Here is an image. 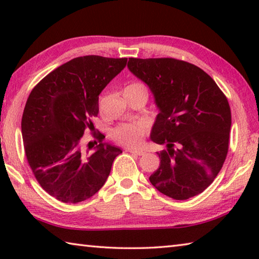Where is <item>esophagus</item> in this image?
I'll list each match as a JSON object with an SVG mask.
<instances>
[{
  "label": "esophagus",
  "mask_w": 259,
  "mask_h": 259,
  "mask_svg": "<svg viewBox=\"0 0 259 259\" xmlns=\"http://www.w3.org/2000/svg\"><path fill=\"white\" fill-rule=\"evenodd\" d=\"M128 152H130V153H133V154H136V155H144L145 154V152L144 151H142V150H135V148H128V150H126Z\"/></svg>",
  "instance_id": "esophagus-1"
}]
</instances>
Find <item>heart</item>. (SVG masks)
Returning a JSON list of instances; mask_svg holds the SVG:
<instances>
[{
	"instance_id": "heart-1",
	"label": "heart",
	"mask_w": 259,
	"mask_h": 259,
	"mask_svg": "<svg viewBox=\"0 0 259 259\" xmlns=\"http://www.w3.org/2000/svg\"><path fill=\"white\" fill-rule=\"evenodd\" d=\"M126 88H131V89H139L147 91L146 87L143 83L135 82L131 83ZM144 133H145V124L144 123H123L116 126L113 130V138L119 142L120 144H123L126 146H136L142 142Z\"/></svg>"
}]
</instances>
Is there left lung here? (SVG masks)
<instances>
[{"label": "left lung", "mask_w": 259, "mask_h": 259, "mask_svg": "<svg viewBox=\"0 0 259 259\" xmlns=\"http://www.w3.org/2000/svg\"><path fill=\"white\" fill-rule=\"evenodd\" d=\"M129 71L150 88L159 108L152 142L165 145L150 176L157 191L175 200L202 193L221 171L229 151L231 108L211 77L174 58H129Z\"/></svg>", "instance_id": "1"}]
</instances>
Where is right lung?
Returning <instances> with one entry per match:
<instances>
[{
  "label": "right lung",
  "instance_id": "1",
  "mask_svg": "<svg viewBox=\"0 0 259 259\" xmlns=\"http://www.w3.org/2000/svg\"><path fill=\"white\" fill-rule=\"evenodd\" d=\"M126 58L77 57L37 83L26 102L21 120L24 147L35 178L47 193L64 203L91 198L111 172L122 150L99 138L82 137L99 112L98 98L122 69Z\"/></svg>",
  "mask_w": 259,
  "mask_h": 259
}]
</instances>
